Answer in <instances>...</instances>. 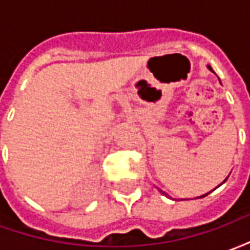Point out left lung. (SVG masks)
<instances>
[{"label":"left lung","mask_w":250,"mask_h":250,"mask_svg":"<svg viewBox=\"0 0 250 250\" xmlns=\"http://www.w3.org/2000/svg\"><path fill=\"white\" fill-rule=\"evenodd\" d=\"M208 66H209V69H210V71H213V69H211V66H210V65H208ZM163 194H165V193H163ZM208 194H209V193H208ZM208 194H205V195H208ZM205 195H201V197H198V198H204Z\"/></svg>","instance_id":"8db88e82"}]
</instances>
